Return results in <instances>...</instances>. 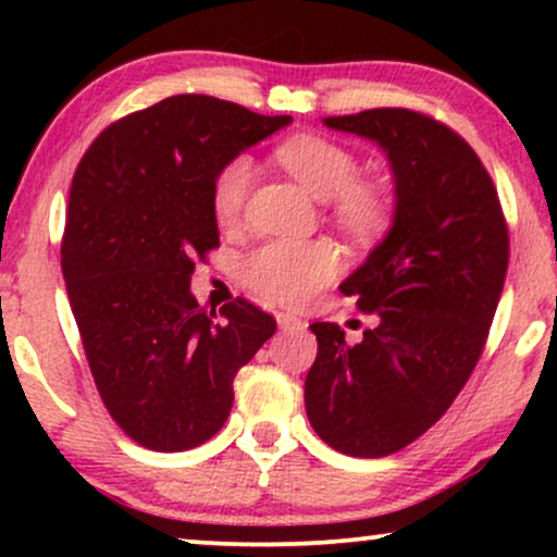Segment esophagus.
I'll use <instances>...</instances> for the list:
<instances>
[{"mask_svg": "<svg viewBox=\"0 0 557 557\" xmlns=\"http://www.w3.org/2000/svg\"><path fill=\"white\" fill-rule=\"evenodd\" d=\"M276 322H278L281 330H304V326H307V322H304L301 317L288 314V311H278Z\"/></svg>", "mask_w": 557, "mask_h": 557, "instance_id": "34e87169", "label": "esophagus"}]
</instances>
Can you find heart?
Returning a JSON list of instances; mask_svg holds the SVG:
<instances>
[{
    "instance_id": "obj_1",
    "label": "heart",
    "mask_w": 557,
    "mask_h": 557,
    "mask_svg": "<svg viewBox=\"0 0 557 557\" xmlns=\"http://www.w3.org/2000/svg\"><path fill=\"white\" fill-rule=\"evenodd\" d=\"M276 162L319 200H330L337 225L357 238L385 233L395 215L391 187L377 180H357L360 159L349 147L322 134L288 136L273 151ZM253 162L233 157L220 166L210 187L218 225L233 227L246 210L253 187ZM342 258L326 240H271L243 261L240 276L265 299L299 307L337 276Z\"/></svg>"
}]
</instances>
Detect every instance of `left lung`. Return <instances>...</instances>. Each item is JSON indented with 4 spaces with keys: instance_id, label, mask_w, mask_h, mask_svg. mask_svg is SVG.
Instances as JSON below:
<instances>
[{
    "instance_id": "8db88e82",
    "label": "left lung",
    "mask_w": 557,
    "mask_h": 557,
    "mask_svg": "<svg viewBox=\"0 0 557 557\" xmlns=\"http://www.w3.org/2000/svg\"><path fill=\"white\" fill-rule=\"evenodd\" d=\"M324 124L383 147L395 218L339 286L380 324L357 345L332 322L309 326L319 352L304 403L324 444L377 459L423 436L467 385L505 286L509 233L482 159L441 121L370 109Z\"/></svg>"
}]
</instances>
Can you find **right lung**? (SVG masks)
I'll return each instance as SVG.
<instances>
[{"label": "right lung", "mask_w": 557, "mask_h": 557, "mask_svg": "<svg viewBox=\"0 0 557 557\" xmlns=\"http://www.w3.org/2000/svg\"><path fill=\"white\" fill-rule=\"evenodd\" d=\"M292 116L212 96H170L98 134L73 174L60 265L90 372L113 421L151 451H187L223 429L233 377L276 332L246 299L205 311L195 258L220 246V166Z\"/></svg>", "instance_id": "1"}]
</instances>
